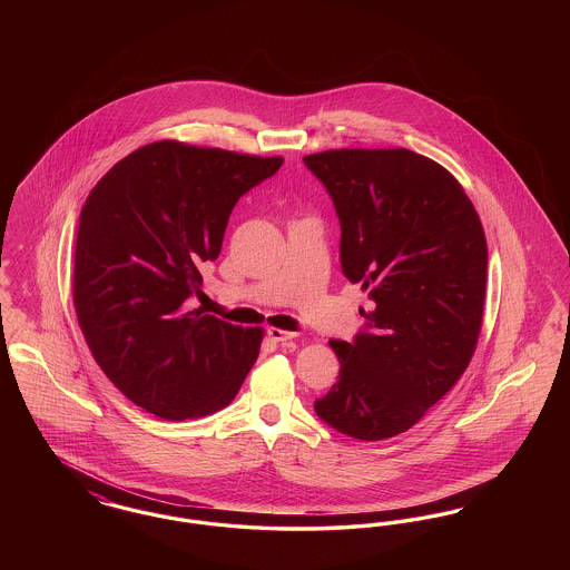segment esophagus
Wrapping results in <instances>:
<instances>
[{
    "label": "esophagus",
    "instance_id": "1",
    "mask_svg": "<svg viewBox=\"0 0 570 570\" xmlns=\"http://www.w3.org/2000/svg\"><path fill=\"white\" fill-rule=\"evenodd\" d=\"M267 335H269L272 342H288V340L297 337V333H291V331H284V328H277V326H269Z\"/></svg>",
    "mask_w": 570,
    "mask_h": 570
}]
</instances>
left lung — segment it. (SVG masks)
<instances>
[{
  "mask_svg": "<svg viewBox=\"0 0 570 570\" xmlns=\"http://www.w3.org/2000/svg\"><path fill=\"white\" fill-rule=\"evenodd\" d=\"M340 217L342 272L372 298L316 414L340 434H404L465 372L483 323L488 242L460 181L410 149L303 158Z\"/></svg>",
  "mask_w": 570,
  "mask_h": 570,
  "instance_id": "1",
  "label": "left lung"
}]
</instances>
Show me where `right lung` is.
<instances>
[{
  "label": "right lung",
  "instance_id": "obj_1",
  "mask_svg": "<svg viewBox=\"0 0 570 570\" xmlns=\"http://www.w3.org/2000/svg\"><path fill=\"white\" fill-rule=\"evenodd\" d=\"M284 158L179 140L145 145L87 196L75 249V309L85 342L136 406L198 419L228 406L258 358L263 328L188 307L245 191Z\"/></svg>",
  "mask_w": 570,
  "mask_h": 570
}]
</instances>
